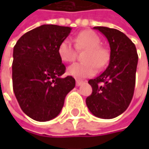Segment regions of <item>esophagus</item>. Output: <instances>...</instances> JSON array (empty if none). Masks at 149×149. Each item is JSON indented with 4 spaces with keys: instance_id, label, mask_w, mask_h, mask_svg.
<instances>
[{
    "instance_id": "34e87169",
    "label": "esophagus",
    "mask_w": 149,
    "mask_h": 149,
    "mask_svg": "<svg viewBox=\"0 0 149 149\" xmlns=\"http://www.w3.org/2000/svg\"><path fill=\"white\" fill-rule=\"evenodd\" d=\"M84 84V81H82V80H77L76 81V85L77 86H80L81 84Z\"/></svg>"
}]
</instances>
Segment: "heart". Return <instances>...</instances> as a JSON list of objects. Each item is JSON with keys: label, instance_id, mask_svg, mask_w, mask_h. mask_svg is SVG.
<instances>
[{"label": "heart", "instance_id": "heart-1", "mask_svg": "<svg viewBox=\"0 0 149 149\" xmlns=\"http://www.w3.org/2000/svg\"><path fill=\"white\" fill-rule=\"evenodd\" d=\"M76 49L85 50L82 59L84 62L74 63L67 69V73L76 78H84L96 73L97 67L105 66L109 54L107 49L100 46V38L92 31H83L74 39ZM58 55L64 62H72L76 58V50L72 42L65 39L58 45Z\"/></svg>", "mask_w": 149, "mask_h": 149}]
</instances>
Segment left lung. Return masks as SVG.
Wrapping results in <instances>:
<instances>
[{
	"mask_svg": "<svg viewBox=\"0 0 149 149\" xmlns=\"http://www.w3.org/2000/svg\"><path fill=\"white\" fill-rule=\"evenodd\" d=\"M102 33L110 47L109 64L104 72L89 80L92 93L86 105L97 117L112 119L123 114L134 95L138 55L134 44L121 31L95 26Z\"/></svg>",
	"mask_w": 149,
	"mask_h": 149,
	"instance_id": "obj_1",
	"label": "left lung"
}]
</instances>
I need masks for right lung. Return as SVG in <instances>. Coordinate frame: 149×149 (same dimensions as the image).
<instances>
[{
    "label": "right lung",
    "instance_id": "1",
    "mask_svg": "<svg viewBox=\"0 0 149 149\" xmlns=\"http://www.w3.org/2000/svg\"><path fill=\"white\" fill-rule=\"evenodd\" d=\"M72 27L42 25L22 35L14 47L13 88L22 111L38 122L50 121L60 113L75 79L61 77L65 66L58 45Z\"/></svg>",
    "mask_w": 149,
    "mask_h": 149
}]
</instances>
